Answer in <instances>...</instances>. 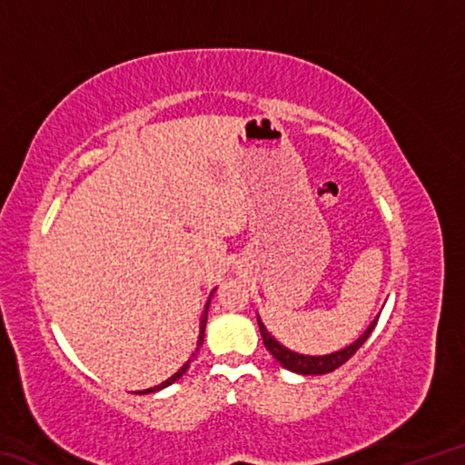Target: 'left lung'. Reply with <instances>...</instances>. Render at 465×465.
<instances>
[{
	"label": "left lung",
	"instance_id": "8db88e82",
	"mask_svg": "<svg viewBox=\"0 0 465 465\" xmlns=\"http://www.w3.org/2000/svg\"><path fill=\"white\" fill-rule=\"evenodd\" d=\"M377 320H380V318H375L371 324H369V328L365 330V332H363V336H359L355 342L349 344V346H344L342 351L330 352V355H322V357L299 355V352H293V351L285 349V346H282L281 342L274 341V336H271V332L264 328L261 318H258V328H261V336H262L266 349H269L271 355L277 359L282 367L289 369V371L302 373V375H324V373L334 371V369L344 365L346 361H349L352 355H355V352L361 349V346H363V342L369 338V334L373 332Z\"/></svg>",
	"mask_w": 465,
	"mask_h": 465
}]
</instances>
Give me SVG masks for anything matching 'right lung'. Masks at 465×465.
Here are the masks:
<instances>
[{"label":"right lung","mask_w":465,"mask_h":465,"mask_svg":"<svg viewBox=\"0 0 465 465\" xmlns=\"http://www.w3.org/2000/svg\"><path fill=\"white\" fill-rule=\"evenodd\" d=\"M207 312H209V302H207V305H204V312H203V318H201V330H199V341H196V351L193 352V357L186 361V363L178 369V371L172 375V377H168L166 381H162L160 385H153V388H149V390H145V391H141V393H152V391H157V390H163V388H168V385H172L174 381H178L180 377H183L184 373H186V369L191 367V361L196 357V352H199V349H201V344H203V338H204V326H207Z\"/></svg>","instance_id":"1"}]
</instances>
